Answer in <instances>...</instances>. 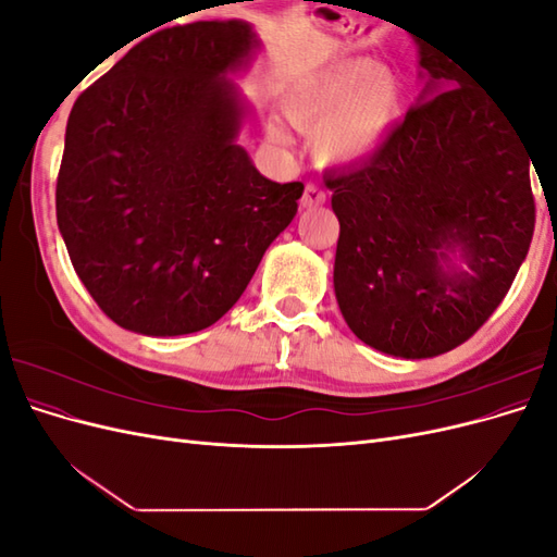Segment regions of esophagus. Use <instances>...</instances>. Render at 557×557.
Listing matches in <instances>:
<instances>
[{"label":"esophagus","instance_id":"34e87169","mask_svg":"<svg viewBox=\"0 0 557 557\" xmlns=\"http://www.w3.org/2000/svg\"><path fill=\"white\" fill-rule=\"evenodd\" d=\"M299 205L305 207V209H313V207L325 205V190H323V188H318L315 183H307L305 195H301Z\"/></svg>","mask_w":557,"mask_h":557}]
</instances>
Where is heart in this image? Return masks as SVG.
<instances>
[{
	"instance_id": "b5f03b06",
	"label": "heart",
	"mask_w": 557,
	"mask_h": 557,
	"mask_svg": "<svg viewBox=\"0 0 557 557\" xmlns=\"http://www.w3.org/2000/svg\"><path fill=\"white\" fill-rule=\"evenodd\" d=\"M404 86L391 66L352 58L295 83L283 102L299 132H313V153L327 164L369 158L397 121ZM272 134L283 139L274 127Z\"/></svg>"
}]
</instances>
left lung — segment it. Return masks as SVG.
I'll return each instance as SVG.
<instances>
[{
    "label": "left lung",
    "mask_w": 557,
    "mask_h": 557,
    "mask_svg": "<svg viewBox=\"0 0 557 557\" xmlns=\"http://www.w3.org/2000/svg\"><path fill=\"white\" fill-rule=\"evenodd\" d=\"M418 55L425 88L404 123L367 162L325 176L344 320L407 360L453 350L493 315L534 232L532 158L509 113L440 48L418 39Z\"/></svg>",
    "instance_id": "left-lung-1"
}]
</instances>
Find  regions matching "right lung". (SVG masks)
I'll use <instances>...</instances> for the list:
<instances>
[{"label":"right lung","instance_id":"1","mask_svg":"<svg viewBox=\"0 0 557 557\" xmlns=\"http://www.w3.org/2000/svg\"><path fill=\"white\" fill-rule=\"evenodd\" d=\"M258 46L244 21L166 27L78 95L58 227L115 325L148 336L213 325L295 218L305 185L264 178L237 144L248 104L227 74Z\"/></svg>","mask_w":557,"mask_h":557}]
</instances>
